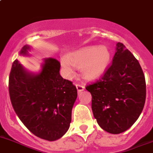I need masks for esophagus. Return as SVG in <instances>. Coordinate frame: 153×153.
<instances>
[{
	"label": "esophagus",
	"instance_id": "34e87169",
	"mask_svg": "<svg viewBox=\"0 0 153 153\" xmlns=\"http://www.w3.org/2000/svg\"><path fill=\"white\" fill-rule=\"evenodd\" d=\"M76 89H77V91H78V93L82 92V91H83L85 90V87L82 85L76 84Z\"/></svg>",
	"mask_w": 153,
	"mask_h": 153
}]
</instances>
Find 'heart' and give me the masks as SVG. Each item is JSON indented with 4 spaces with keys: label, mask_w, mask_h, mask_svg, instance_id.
Listing matches in <instances>:
<instances>
[{
    "label": "heart",
    "mask_w": 153,
    "mask_h": 153,
    "mask_svg": "<svg viewBox=\"0 0 153 153\" xmlns=\"http://www.w3.org/2000/svg\"><path fill=\"white\" fill-rule=\"evenodd\" d=\"M62 62L65 76L72 78L74 71L70 65L79 68L82 76L88 80H95L103 75L109 65L111 61V53L105 45L88 46L71 53Z\"/></svg>",
    "instance_id": "obj_1"
}]
</instances>
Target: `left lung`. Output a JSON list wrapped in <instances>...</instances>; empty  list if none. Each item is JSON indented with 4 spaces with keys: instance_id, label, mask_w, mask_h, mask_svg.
Returning a JSON list of instances; mask_svg holds the SVG:
<instances>
[{
    "instance_id": "obj_1",
    "label": "left lung",
    "mask_w": 153,
    "mask_h": 153,
    "mask_svg": "<svg viewBox=\"0 0 153 153\" xmlns=\"http://www.w3.org/2000/svg\"><path fill=\"white\" fill-rule=\"evenodd\" d=\"M97 123L108 133L119 134L136 122L146 99L145 77L138 61L117 42L113 62L102 79L86 87Z\"/></svg>"
}]
</instances>
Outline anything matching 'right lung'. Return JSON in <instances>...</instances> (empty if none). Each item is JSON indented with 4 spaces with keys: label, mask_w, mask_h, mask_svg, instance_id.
Returning a JSON list of instances; mask_svg holds the SVG:
<instances>
[{
    "label": "right lung",
    "mask_w": 153,
    "mask_h": 153,
    "mask_svg": "<svg viewBox=\"0 0 153 153\" xmlns=\"http://www.w3.org/2000/svg\"><path fill=\"white\" fill-rule=\"evenodd\" d=\"M31 48L24 45L20 54L30 56ZM59 69V61L45 58L40 71L33 73L15 59L9 75V96L19 119L31 133L49 141L68 130L77 97L76 87L60 76Z\"/></svg>",
    "instance_id": "right-lung-1"
}]
</instances>
